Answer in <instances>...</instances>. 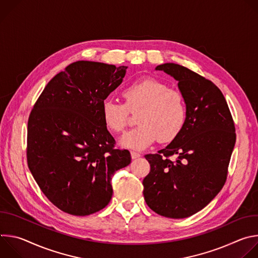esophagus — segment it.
Masks as SVG:
<instances>
[{
  "mask_svg": "<svg viewBox=\"0 0 258 258\" xmlns=\"http://www.w3.org/2000/svg\"><path fill=\"white\" fill-rule=\"evenodd\" d=\"M131 156H132V158H133V159H137V158L141 157V154H140V153H138V152H134V151H132V152H131Z\"/></svg>",
  "mask_w": 258,
  "mask_h": 258,
  "instance_id": "obj_1",
  "label": "esophagus"
}]
</instances>
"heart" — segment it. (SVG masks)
I'll return each instance as SVG.
<instances>
[{
	"label": "heart",
	"instance_id": "b5f03b06",
	"mask_svg": "<svg viewBox=\"0 0 258 258\" xmlns=\"http://www.w3.org/2000/svg\"><path fill=\"white\" fill-rule=\"evenodd\" d=\"M122 96L125 105L107 98L102 102L101 113L110 132L121 133L126 125L127 109H140L136 117L139 125L119 140L124 148L143 150L157 139L160 143L171 142L185 124V99L161 81L152 78L136 81L123 90Z\"/></svg>",
	"mask_w": 258,
	"mask_h": 258
}]
</instances>
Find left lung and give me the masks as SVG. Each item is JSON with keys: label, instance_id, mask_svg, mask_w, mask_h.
<instances>
[{"label": "left lung", "instance_id": "8db88e82", "mask_svg": "<svg viewBox=\"0 0 258 258\" xmlns=\"http://www.w3.org/2000/svg\"><path fill=\"white\" fill-rule=\"evenodd\" d=\"M164 71L177 82L185 99L186 120L158 154H148L151 169L143 180L145 201L154 212L185 218L203 209L225 185L236 143L235 124L220 90L196 72L175 63ZM176 155L172 163L167 157Z\"/></svg>", "mask_w": 258, "mask_h": 258}]
</instances>
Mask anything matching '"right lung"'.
I'll return each mask as SVG.
<instances>
[{
	"instance_id": "1",
	"label": "right lung",
	"mask_w": 258,
	"mask_h": 258,
	"mask_svg": "<svg viewBox=\"0 0 258 258\" xmlns=\"http://www.w3.org/2000/svg\"><path fill=\"white\" fill-rule=\"evenodd\" d=\"M127 66L93 61L68 65L46 86L27 123V163L47 198L85 216L111 200L114 172L131 163L127 150L104 124L102 102L123 81Z\"/></svg>"
}]
</instances>
